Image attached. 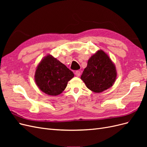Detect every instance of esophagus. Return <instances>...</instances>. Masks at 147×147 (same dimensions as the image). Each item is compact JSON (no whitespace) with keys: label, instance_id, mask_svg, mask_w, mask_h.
<instances>
[{"label":"esophagus","instance_id":"34e87169","mask_svg":"<svg viewBox=\"0 0 147 147\" xmlns=\"http://www.w3.org/2000/svg\"><path fill=\"white\" fill-rule=\"evenodd\" d=\"M75 75H76L77 77H80V76L81 72H80V71H79V70H77L76 72H75Z\"/></svg>","mask_w":147,"mask_h":147}]
</instances>
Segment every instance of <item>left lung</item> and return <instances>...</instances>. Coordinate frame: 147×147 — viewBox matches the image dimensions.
Returning <instances> with one entry per match:
<instances>
[{"label": "left lung", "mask_w": 147, "mask_h": 147, "mask_svg": "<svg viewBox=\"0 0 147 147\" xmlns=\"http://www.w3.org/2000/svg\"><path fill=\"white\" fill-rule=\"evenodd\" d=\"M117 76L115 64L106 53L100 50L88 59L81 79L89 90L99 93L112 87Z\"/></svg>", "instance_id": "8db88e82"}]
</instances>
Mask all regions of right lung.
Segmentation results:
<instances>
[{
  "mask_svg": "<svg viewBox=\"0 0 147 147\" xmlns=\"http://www.w3.org/2000/svg\"><path fill=\"white\" fill-rule=\"evenodd\" d=\"M74 73L51 55L45 56L38 64L35 72V82L42 92L57 96L63 92Z\"/></svg>",
  "mask_w": 147,
  "mask_h": 147,
  "instance_id": "add662e5",
  "label": "right lung"
}]
</instances>
